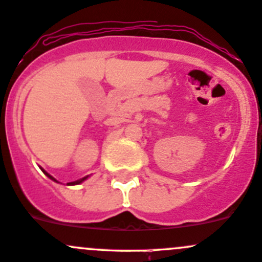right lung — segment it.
<instances>
[{"label":"right lung","mask_w":262,"mask_h":262,"mask_svg":"<svg viewBox=\"0 0 262 262\" xmlns=\"http://www.w3.org/2000/svg\"><path fill=\"white\" fill-rule=\"evenodd\" d=\"M41 168V167H40ZM41 171H43V172L44 173H46V175L47 176H48V178L50 179V180H53V181H55V182H58L57 180H55V179L54 178H53V176L52 175H49V173L48 172H47V171L46 170H43V168H41ZM90 178V176L89 175H87V176H84V178H82V179H80V180H76V181H72V182H67V185H68V186H72V185H78V184H81V182H83L84 180H87V179H89Z\"/></svg>","instance_id":"add662e5"}]
</instances>
